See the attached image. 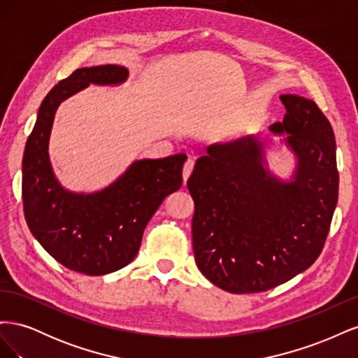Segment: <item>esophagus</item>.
Returning <instances> with one entry per match:
<instances>
[{
    "label": "esophagus",
    "instance_id": "esophagus-1",
    "mask_svg": "<svg viewBox=\"0 0 358 358\" xmlns=\"http://www.w3.org/2000/svg\"><path fill=\"white\" fill-rule=\"evenodd\" d=\"M192 170H194V159H191V158H189V159L185 162V166H183V170H182L183 183H187V180H188V179H189V176H191Z\"/></svg>",
    "mask_w": 358,
    "mask_h": 358
}]
</instances>
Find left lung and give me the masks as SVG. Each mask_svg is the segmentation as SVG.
Instances as JSON below:
<instances>
[{
	"mask_svg": "<svg viewBox=\"0 0 358 358\" xmlns=\"http://www.w3.org/2000/svg\"><path fill=\"white\" fill-rule=\"evenodd\" d=\"M279 99L287 113L270 129L288 133L299 158L294 180L280 182L264 170L254 136L208 146L188 179L197 267L233 294L275 288L315 263L338 203L329 119L315 101L292 94Z\"/></svg>",
	"mask_w": 358,
	"mask_h": 358,
	"instance_id": "8db88e82",
	"label": "left lung"
}]
</instances>
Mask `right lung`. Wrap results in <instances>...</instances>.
Returning <instances> with one entry per match:
<instances>
[{"label":"right lung","instance_id":"add662e5","mask_svg":"<svg viewBox=\"0 0 358 358\" xmlns=\"http://www.w3.org/2000/svg\"><path fill=\"white\" fill-rule=\"evenodd\" d=\"M127 76L125 67L110 64L73 71L43 100L25 146L22 199L29 230L58 263L88 276L131 263L146 224L182 187L185 154L136 161L109 188L88 196L66 191L53 176L48 145L59 103L90 83L116 85Z\"/></svg>","mask_w":358,"mask_h":358}]
</instances>
